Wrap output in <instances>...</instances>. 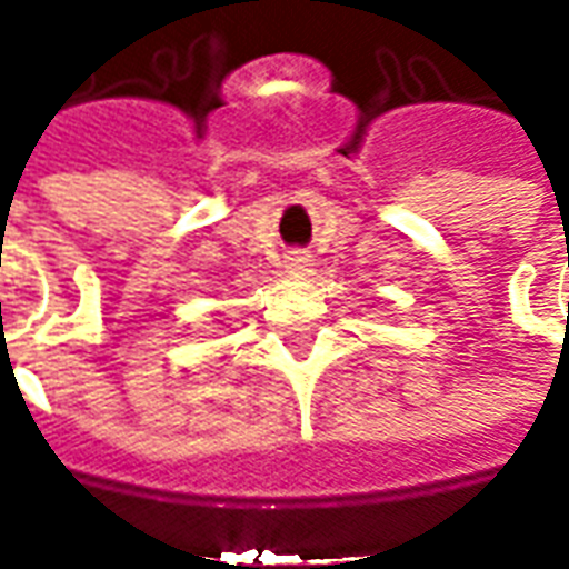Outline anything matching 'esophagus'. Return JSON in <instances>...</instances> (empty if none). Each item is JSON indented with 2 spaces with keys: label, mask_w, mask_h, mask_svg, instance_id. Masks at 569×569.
<instances>
[{
  "label": "esophagus",
  "mask_w": 569,
  "mask_h": 569,
  "mask_svg": "<svg viewBox=\"0 0 569 569\" xmlns=\"http://www.w3.org/2000/svg\"><path fill=\"white\" fill-rule=\"evenodd\" d=\"M310 256L308 252H289V261H286V268L292 273H298V277H305V273L310 271Z\"/></svg>",
  "instance_id": "obj_1"
}]
</instances>
